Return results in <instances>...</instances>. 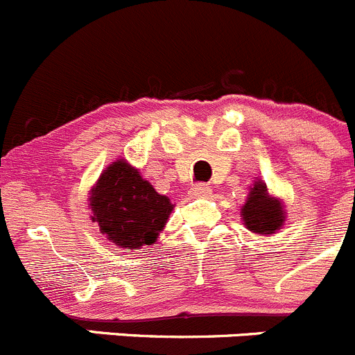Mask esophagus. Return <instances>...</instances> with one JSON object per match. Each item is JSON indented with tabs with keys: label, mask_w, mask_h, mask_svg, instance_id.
Masks as SVG:
<instances>
[{
	"label": "esophagus",
	"mask_w": 355,
	"mask_h": 355,
	"mask_svg": "<svg viewBox=\"0 0 355 355\" xmlns=\"http://www.w3.org/2000/svg\"><path fill=\"white\" fill-rule=\"evenodd\" d=\"M188 193H190V197H193V199H197V197H209L211 188L207 187V184H195V187H191L190 190H188Z\"/></svg>",
	"instance_id": "esophagus-1"
}]
</instances>
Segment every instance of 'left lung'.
Returning a JSON list of instances; mask_svg holds the SVG:
<instances>
[{
	"mask_svg": "<svg viewBox=\"0 0 355 355\" xmlns=\"http://www.w3.org/2000/svg\"><path fill=\"white\" fill-rule=\"evenodd\" d=\"M241 220L250 232L257 236H272L284 229L287 209L284 200L269 193L268 184L257 180L250 187L246 202L241 207Z\"/></svg>",
	"mask_w": 355,
	"mask_h": 355,
	"instance_id": "8db88e82",
	"label": "left lung"
}]
</instances>
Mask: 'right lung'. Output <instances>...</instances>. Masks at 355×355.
<instances>
[{"mask_svg":"<svg viewBox=\"0 0 355 355\" xmlns=\"http://www.w3.org/2000/svg\"><path fill=\"white\" fill-rule=\"evenodd\" d=\"M91 220L118 248L155 245L174 204L160 195L125 158L114 160L89 190Z\"/></svg>","mask_w":355,"mask_h":355,"instance_id":"add662e5","label":"right lung"}]
</instances>
